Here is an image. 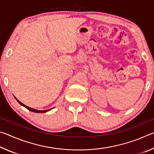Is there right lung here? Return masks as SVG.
I'll return each mask as SVG.
<instances>
[{
    "label": "right lung",
    "mask_w": 154,
    "mask_h": 154,
    "mask_svg": "<svg viewBox=\"0 0 154 154\" xmlns=\"http://www.w3.org/2000/svg\"><path fill=\"white\" fill-rule=\"evenodd\" d=\"M15 97V96H14ZM15 98L16 99V100L17 101L18 103H19L22 106H24V107H26V109H28V110H30V111H32V112H35V113H45V112H47V111H50L51 109H48V110H45V111H40V110H36V109H32V108H30V107H29V106H26V105H25L24 104H23L22 103H21L20 101L19 100H17V99L15 97Z\"/></svg>",
    "instance_id": "right-lung-1"
}]
</instances>
